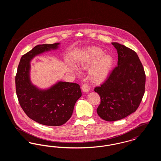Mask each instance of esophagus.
Here are the masks:
<instances>
[{
    "mask_svg": "<svg viewBox=\"0 0 161 161\" xmlns=\"http://www.w3.org/2000/svg\"><path fill=\"white\" fill-rule=\"evenodd\" d=\"M82 91L85 93H87L90 91V87L87 84H84L81 87Z\"/></svg>",
    "mask_w": 161,
    "mask_h": 161,
    "instance_id": "esophagus-1",
    "label": "esophagus"
}]
</instances>
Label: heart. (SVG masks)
<instances>
[{
  "mask_svg": "<svg viewBox=\"0 0 161 161\" xmlns=\"http://www.w3.org/2000/svg\"><path fill=\"white\" fill-rule=\"evenodd\" d=\"M114 64V57L98 47L86 49L77 62L79 69L88 70V77L94 84H101L110 75ZM75 70H77L75 69Z\"/></svg>",
  "mask_w": 161,
  "mask_h": 161,
  "instance_id": "1",
  "label": "heart"
}]
</instances>
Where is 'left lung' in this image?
Instances as JSON below:
<instances>
[{
  "label": "left lung",
  "mask_w": 161,
  "mask_h": 161,
  "mask_svg": "<svg viewBox=\"0 0 161 161\" xmlns=\"http://www.w3.org/2000/svg\"><path fill=\"white\" fill-rule=\"evenodd\" d=\"M112 44L118 53V66L103 84L94 89L101 98L97 114L107 121H118L135 112L144 96L146 84L144 69L137 54L118 43Z\"/></svg>",
  "instance_id": "8db88e82"
}]
</instances>
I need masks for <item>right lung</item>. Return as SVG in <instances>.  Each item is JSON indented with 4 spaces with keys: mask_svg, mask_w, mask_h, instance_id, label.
Here are the masks:
<instances>
[{
    "mask_svg": "<svg viewBox=\"0 0 161 161\" xmlns=\"http://www.w3.org/2000/svg\"><path fill=\"white\" fill-rule=\"evenodd\" d=\"M60 43L35 46L23 55L15 76L16 93L20 105L27 116L37 123L60 126L72 115L75 103L81 97L79 84L58 81L46 89L34 85L30 79L31 60L43 53L56 50Z\"/></svg>",
    "mask_w": 161,
    "mask_h": 161,
    "instance_id": "add662e5",
    "label": "right lung"
}]
</instances>
